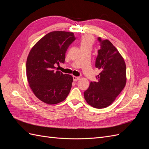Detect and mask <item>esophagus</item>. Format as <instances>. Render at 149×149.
Here are the masks:
<instances>
[{"mask_svg":"<svg viewBox=\"0 0 149 149\" xmlns=\"http://www.w3.org/2000/svg\"><path fill=\"white\" fill-rule=\"evenodd\" d=\"M73 81H78L80 79V77H79V76H73Z\"/></svg>","mask_w":149,"mask_h":149,"instance_id":"34e87169","label":"esophagus"}]
</instances>
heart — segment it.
I'll use <instances>...</instances> for the list:
<instances>
[{
	"label": "heart",
	"instance_id": "heart-1",
	"mask_svg": "<svg viewBox=\"0 0 149 149\" xmlns=\"http://www.w3.org/2000/svg\"><path fill=\"white\" fill-rule=\"evenodd\" d=\"M94 39L93 37L89 35H86L83 36L79 41L80 48H85V47H91L94 43Z\"/></svg>",
	"mask_w": 149,
	"mask_h": 149
}]
</instances>
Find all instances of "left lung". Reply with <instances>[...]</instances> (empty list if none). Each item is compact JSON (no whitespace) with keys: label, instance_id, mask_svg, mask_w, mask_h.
Instances as JSON below:
<instances>
[{"label":"left lung","instance_id":"obj_1","mask_svg":"<svg viewBox=\"0 0 149 149\" xmlns=\"http://www.w3.org/2000/svg\"><path fill=\"white\" fill-rule=\"evenodd\" d=\"M100 49L97 51L96 68L101 73L97 82H91L84 92L85 100L91 106L102 109L111 105L124 88L126 83L125 61L116 48L108 40L97 38Z\"/></svg>","mask_w":149,"mask_h":149}]
</instances>
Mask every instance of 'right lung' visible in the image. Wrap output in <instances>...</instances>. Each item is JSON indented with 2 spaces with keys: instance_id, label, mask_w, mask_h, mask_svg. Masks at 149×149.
<instances>
[{
  "instance_id": "obj_1",
  "label": "right lung",
  "mask_w": 149,
  "mask_h": 149,
  "mask_svg": "<svg viewBox=\"0 0 149 149\" xmlns=\"http://www.w3.org/2000/svg\"><path fill=\"white\" fill-rule=\"evenodd\" d=\"M75 40L72 32L52 31L40 39L29 54L26 63L28 82L35 95L45 103H59L70 93L73 77L55 71V66L64 63L67 49Z\"/></svg>"
}]
</instances>
